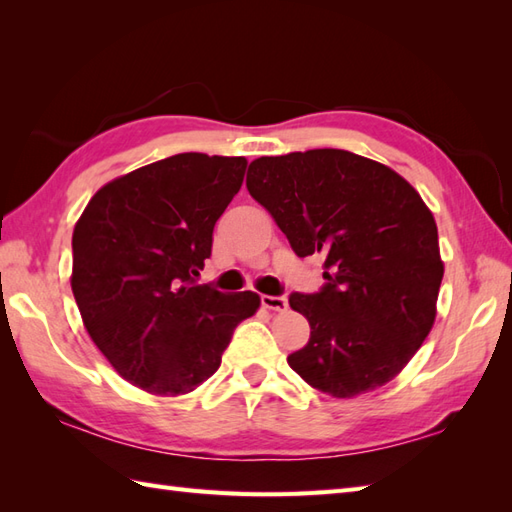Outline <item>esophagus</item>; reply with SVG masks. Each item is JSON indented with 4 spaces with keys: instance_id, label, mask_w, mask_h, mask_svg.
I'll return each instance as SVG.
<instances>
[{
    "instance_id": "esophagus-1",
    "label": "esophagus",
    "mask_w": 512,
    "mask_h": 512,
    "mask_svg": "<svg viewBox=\"0 0 512 512\" xmlns=\"http://www.w3.org/2000/svg\"><path fill=\"white\" fill-rule=\"evenodd\" d=\"M262 306L275 312H284L288 308L286 297H273V295H262Z\"/></svg>"
}]
</instances>
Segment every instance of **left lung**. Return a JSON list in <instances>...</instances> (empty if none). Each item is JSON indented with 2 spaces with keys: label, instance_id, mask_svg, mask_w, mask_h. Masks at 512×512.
Here are the masks:
<instances>
[{
  "label": "left lung",
  "instance_id": "1",
  "mask_svg": "<svg viewBox=\"0 0 512 512\" xmlns=\"http://www.w3.org/2000/svg\"><path fill=\"white\" fill-rule=\"evenodd\" d=\"M246 187L299 257H323V288L290 295L310 341L288 365L334 398L389 383L431 332L444 275L438 226L420 193L343 149L262 156Z\"/></svg>",
  "mask_w": 512,
  "mask_h": 512
}]
</instances>
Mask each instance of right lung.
Returning <instances> with one entry per match:
<instances>
[{"instance_id": "right-lung-1", "label": "right lung", "mask_w": 512, "mask_h": 512, "mask_svg": "<svg viewBox=\"0 0 512 512\" xmlns=\"http://www.w3.org/2000/svg\"><path fill=\"white\" fill-rule=\"evenodd\" d=\"M246 158L176 154L107 182L72 233V292L96 347L129 383L189 394L222 363L255 292L198 284Z\"/></svg>"}]
</instances>
